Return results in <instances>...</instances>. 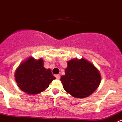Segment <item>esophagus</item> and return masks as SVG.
I'll use <instances>...</instances> for the list:
<instances>
[{
	"mask_svg": "<svg viewBox=\"0 0 122 122\" xmlns=\"http://www.w3.org/2000/svg\"><path fill=\"white\" fill-rule=\"evenodd\" d=\"M55 77H56V78L57 79H60V75H59V74H58V75H56V76H55Z\"/></svg>",
	"mask_w": 122,
	"mask_h": 122,
	"instance_id": "obj_1",
	"label": "esophagus"
}]
</instances>
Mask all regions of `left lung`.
<instances>
[{
  "label": "left lung",
  "instance_id": "1",
  "mask_svg": "<svg viewBox=\"0 0 122 122\" xmlns=\"http://www.w3.org/2000/svg\"><path fill=\"white\" fill-rule=\"evenodd\" d=\"M60 80L67 93L76 98H85L98 88L101 76L92 62L85 58H75L67 61L65 75Z\"/></svg>",
  "mask_w": 122,
  "mask_h": 122
}]
</instances>
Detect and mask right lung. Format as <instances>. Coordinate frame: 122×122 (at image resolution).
Instances as JSON below:
<instances>
[{
	"mask_svg": "<svg viewBox=\"0 0 122 122\" xmlns=\"http://www.w3.org/2000/svg\"><path fill=\"white\" fill-rule=\"evenodd\" d=\"M42 58L29 57L20 63L15 72L17 85L28 95H36L45 91L56 79L50 69H45Z\"/></svg>",
	"mask_w": 122,
	"mask_h": 122,
	"instance_id": "right-lung-1",
	"label": "right lung"
}]
</instances>
